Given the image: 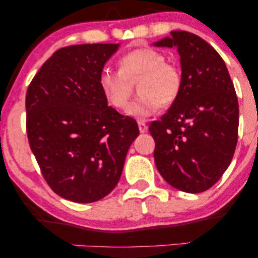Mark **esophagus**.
<instances>
[{"instance_id":"34e87169","label":"esophagus","mask_w":258,"mask_h":258,"mask_svg":"<svg viewBox=\"0 0 258 258\" xmlns=\"http://www.w3.org/2000/svg\"><path fill=\"white\" fill-rule=\"evenodd\" d=\"M138 127H139V132H141V133L147 132L148 125H147L146 122H143V121H139V122H138Z\"/></svg>"}]
</instances>
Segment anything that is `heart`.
<instances>
[{
    "label": "heart",
    "instance_id": "1",
    "mask_svg": "<svg viewBox=\"0 0 258 258\" xmlns=\"http://www.w3.org/2000/svg\"><path fill=\"white\" fill-rule=\"evenodd\" d=\"M120 72L104 69L99 75V88L109 105L125 109L131 97L132 82L137 81L141 97L130 104L128 116L146 120L160 106L173 103L182 87V75L174 64L165 61V55L153 48L133 49L119 60Z\"/></svg>",
    "mask_w": 258,
    "mask_h": 258
}]
</instances>
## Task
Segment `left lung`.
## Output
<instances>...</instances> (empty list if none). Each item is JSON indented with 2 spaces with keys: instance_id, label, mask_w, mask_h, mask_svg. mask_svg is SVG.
<instances>
[{
  "instance_id": "1",
  "label": "left lung",
  "mask_w": 258,
  "mask_h": 258,
  "mask_svg": "<svg viewBox=\"0 0 258 258\" xmlns=\"http://www.w3.org/2000/svg\"><path fill=\"white\" fill-rule=\"evenodd\" d=\"M176 47L182 87L166 114L149 126L154 160L170 185L201 193L221 178L238 141L239 104L226 63L205 40L188 31H171L153 43Z\"/></svg>"
}]
</instances>
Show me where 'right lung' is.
<instances>
[{"label":"right lung","instance_id":"obj_1","mask_svg":"<svg viewBox=\"0 0 258 258\" xmlns=\"http://www.w3.org/2000/svg\"><path fill=\"white\" fill-rule=\"evenodd\" d=\"M120 43L64 47L46 60L26 92V131L44 179L54 193L88 204L119 182L135 119L108 105L99 75Z\"/></svg>","mask_w":258,"mask_h":258}]
</instances>
